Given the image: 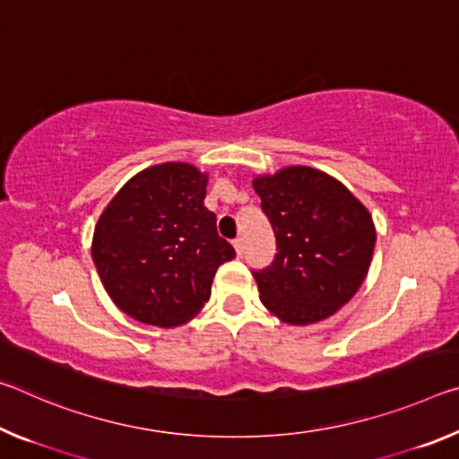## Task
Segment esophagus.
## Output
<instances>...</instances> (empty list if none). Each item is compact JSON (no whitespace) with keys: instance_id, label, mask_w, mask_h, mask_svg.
Masks as SVG:
<instances>
[{"instance_id":"esophagus-1","label":"esophagus","mask_w":459,"mask_h":459,"mask_svg":"<svg viewBox=\"0 0 459 459\" xmlns=\"http://www.w3.org/2000/svg\"><path fill=\"white\" fill-rule=\"evenodd\" d=\"M232 247H235V251H237V255H238V257H240V255H243L245 253V240L243 238H235V240H232Z\"/></svg>"}]
</instances>
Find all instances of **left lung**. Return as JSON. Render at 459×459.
Here are the masks:
<instances>
[{
  "label": "left lung",
  "instance_id": "1",
  "mask_svg": "<svg viewBox=\"0 0 459 459\" xmlns=\"http://www.w3.org/2000/svg\"><path fill=\"white\" fill-rule=\"evenodd\" d=\"M253 188L277 240L273 265L253 273L263 306L290 325L333 316L368 273L377 229L367 206L309 166L259 174Z\"/></svg>",
  "mask_w": 459,
  "mask_h": 459
}]
</instances>
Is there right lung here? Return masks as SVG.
Here are the masks:
<instances>
[{"mask_svg": "<svg viewBox=\"0 0 459 459\" xmlns=\"http://www.w3.org/2000/svg\"><path fill=\"white\" fill-rule=\"evenodd\" d=\"M208 174L166 161L135 174L100 212L91 255L113 304L129 317L176 328L211 298L212 279L235 248L204 206Z\"/></svg>", "mask_w": 459, "mask_h": 459, "instance_id": "1", "label": "right lung"}]
</instances>
